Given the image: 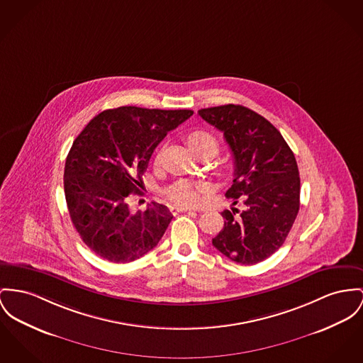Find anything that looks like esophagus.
I'll use <instances>...</instances> for the list:
<instances>
[{
    "label": "esophagus",
    "mask_w": 363,
    "mask_h": 363,
    "mask_svg": "<svg viewBox=\"0 0 363 363\" xmlns=\"http://www.w3.org/2000/svg\"><path fill=\"white\" fill-rule=\"evenodd\" d=\"M170 212H172V215H177V213H182V212H193V209L182 208V206H170Z\"/></svg>",
    "instance_id": "esophagus-1"
}]
</instances>
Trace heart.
Wrapping results in <instances>:
<instances>
[{"mask_svg":"<svg viewBox=\"0 0 363 363\" xmlns=\"http://www.w3.org/2000/svg\"><path fill=\"white\" fill-rule=\"evenodd\" d=\"M187 143L194 154L201 151H211L213 155L218 151V140L208 130H194L187 136ZM208 187L202 183H194L190 180H177L165 191L167 198L177 206H195L198 205Z\"/></svg>","mask_w":363,"mask_h":363,"instance_id":"heart-1","label":"heart"}]
</instances>
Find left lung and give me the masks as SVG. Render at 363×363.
<instances>
[{"label":"left lung","instance_id":"left-lung-1","mask_svg":"<svg viewBox=\"0 0 363 363\" xmlns=\"http://www.w3.org/2000/svg\"><path fill=\"white\" fill-rule=\"evenodd\" d=\"M223 132L234 157V180L221 212L224 227L213 246L235 263L250 266L277 252L286 240L300 208V176L293 151L264 117L240 104L198 111ZM242 202V209L235 208Z\"/></svg>","mask_w":363,"mask_h":363}]
</instances>
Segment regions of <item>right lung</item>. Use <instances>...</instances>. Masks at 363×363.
Returning a JSON list of instances; mask_svg holds the SVG:
<instances>
[{
    "label": "right lung",
    "instance_id": "right-lung-1",
    "mask_svg": "<svg viewBox=\"0 0 363 363\" xmlns=\"http://www.w3.org/2000/svg\"><path fill=\"white\" fill-rule=\"evenodd\" d=\"M191 110L123 106L100 113L74 140L66 158L65 194L73 225L97 256L129 263L152 250L173 218L152 202L130 213L129 194L140 193L155 147Z\"/></svg>",
    "mask_w": 363,
    "mask_h": 363
}]
</instances>
